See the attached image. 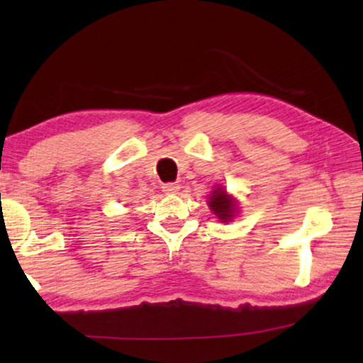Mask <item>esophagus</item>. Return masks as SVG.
I'll return each instance as SVG.
<instances>
[{
    "label": "esophagus",
    "mask_w": 363,
    "mask_h": 363,
    "mask_svg": "<svg viewBox=\"0 0 363 363\" xmlns=\"http://www.w3.org/2000/svg\"><path fill=\"white\" fill-rule=\"evenodd\" d=\"M162 190L167 193V195H177L178 190H180V186L177 185V183H167V185L162 186Z\"/></svg>",
    "instance_id": "1"
}]
</instances>
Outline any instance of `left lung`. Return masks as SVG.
<instances>
[{
  "mask_svg": "<svg viewBox=\"0 0 363 363\" xmlns=\"http://www.w3.org/2000/svg\"><path fill=\"white\" fill-rule=\"evenodd\" d=\"M208 206L221 223L233 221L238 216V211H240V201L230 195L226 188L221 185L213 186L210 196H208Z\"/></svg>",
  "mask_w": 363,
  "mask_h": 363,
  "instance_id": "left-lung-1",
  "label": "left lung"
}]
</instances>
